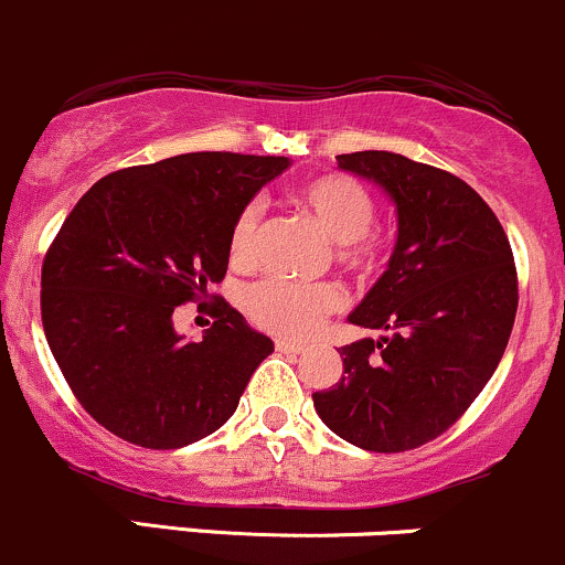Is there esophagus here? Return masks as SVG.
<instances>
[{
  "label": "esophagus",
  "mask_w": 565,
  "mask_h": 565,
  "mask_svg": "<svg viewBox=\"0 0 565 565\" xmlns=\"http://www.w3.org/2000/svg\"><path fill=\"white\" fill-rule=\"evenodd\" d=\"M275 348L280 350V353H294V355L305 353V350H307L305 344H301V342H290V339H277Z\"/></svg>",
  "instance_id": "34e87169"
}]
</instances>
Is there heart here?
<instances>
[{
	"label": "heart",
	"instance_id": "obj_1",
	"mask_svg": "<svg viewBox=\"0 0 565 565\" xmlns=\"http://www.w3.org/2000/svg\"><path fill=\"white\" fill-rule=\"evenodd\" d=\"M294 204L333 242V260L355 275L380 269L385 258L380 234L374 232L377 202L366 185L348 174H320L294 191ZM260 202L242 204L228 228V260L247 269L258 256ZM342 307V290L333 282L260 280L242 294V309L258 329L277 337L301 339L320 329L329 315Z\"/></svg>",
	"mask_w": 565,
	"mask_h": 565
}]
</instances>
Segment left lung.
<instances>
[{"mask_svg": "<svg viewBox=\"0 0 565 565\" xmlns=\"http://www.w3.org/2000/svg\"><path fill=\"white\" fill-rule=\"evenodd\" d=\"M339 167L385 188L398 242L350 315L385 337L344 344L342 380L312 402L350 445L415 450L460 420L499 366L518 315L512 247L488 202L452 172L387 150L344 153Z\"/></svg>", "mask_w": 565, "mask_h": 565, "instance_id": "1", "label": "left lung"}]
</instances>
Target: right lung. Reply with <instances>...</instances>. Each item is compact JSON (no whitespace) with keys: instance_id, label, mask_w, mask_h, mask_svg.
Listing matches in <instances>:
<instances>
[{"instance_id":"obj_1","label":"right lung","mask_w":565,"mask_h":565,"mask_svg":"<svg viewBox=\"0 0 565 565\" xmlns=\"http://www.w3.org/2000/svg\"><path fill=\"white\" fill-rule=\"evenodd\" d=\"M285 156L185 153L118 169L86 191L42 260V329L83 409L148 450H178L234 415L275 350L226 299L202 342L174 312L228 269V228Z\"/></svg>"}]
</instances>
